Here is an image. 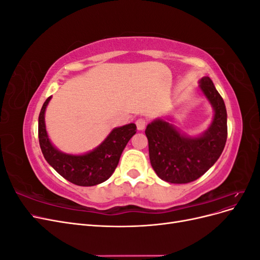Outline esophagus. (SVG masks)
<instances>
[{
	"label": "esophagus",
	"instance_id": "1",
	"mask_svg": "<svg viewBox=\"0 0 260 260\" xmlns=\"http://www.w3.org/2000/svg\"><path fill=\"white\" fill-rule=\"evenodd\" d=\"M136 124H137V128L139 131H142L145 129V125H146V121L145 119H143V118H139V119L136 121Z\"/></svg>",
	"mask_w": 260,
	"mask_h": 260
}]
</instances>
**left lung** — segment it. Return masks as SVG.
Returning a JSON list of instances; mask_svg holds the SVG:
<instances>
[{
  "label": "left lung",
  "mask_w": 260,
  "mask_h": 260,
  "mask_svg": "<svg viewBox=\"0 0 260 260\" xmlns=\"http://www.w3.org/2000/svg\"><path fill=\"white\" fill-rule=\"evenodd\" d=\"M199 83V91L214 111L205 131L188 136L172 123L170 116L156 118L146 125L151 165L156 175L169 183H188L202 177L214 166L225 145L224 102L209 77H203Z\"/></svg>",
  "instance_id": "left-lung-1"
}]
</instances>
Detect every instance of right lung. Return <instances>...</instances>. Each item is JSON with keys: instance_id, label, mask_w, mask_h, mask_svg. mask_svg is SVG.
I'll list each match as a JSON object with an SVG mask.
<instances>
[{"instance_id": "obj_1", "label": "right lung", "mask_w": 260, "mask_h": 260, "mask_svg": "<svg viewBox=\"0 0 260 260\" xmlns=\"http://www.w3.org/2000/svg\"><path fill=\"white\" fill-rule=\"evenodd\" d=\"M51 99H46L39 115V142L45 160L74 184L93 186L104 182L114 174L125 145L136 135V123L114 128L92 151L83 154L64 153L52 143L46 131L45 111Z\"/></svg>"}]
</instances>
